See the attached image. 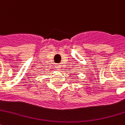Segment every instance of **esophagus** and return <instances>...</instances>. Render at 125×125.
Returning a JSON list of instances; mask_svg holds the SVG:
<instances>
[{
    "instance_id": "34e87169",
    "label": "esophagus",
    "mask_w": 125,
    "mask_h": 125,
    "mask_svg": "<svg viewBox=\"0 0 125 125\" xmlns=\"http://www.w3.org/2000/svg\"><path fill=\"white\" fill-rule=\"evenodd\" d=\"M61 68H62V67H61V65H57V68L58 70H60V69H61Z\"/></svg>"
}]
</instances>
